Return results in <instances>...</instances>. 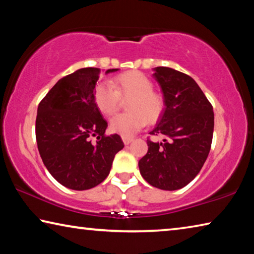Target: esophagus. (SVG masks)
<instances>
[{
    "label": "esophagus",
    "mask_w": 254,
    "mask_h": 254,
    "mask_svg": "<svg viewBox=\"0 0 254 254\" xmlns=\"http://www.w3.org/2000/svg\"><path fill=\"white\" fill-rule=\"evenodd\" d=\"M122 140H123L124 144L127 145V144H130V143L132 142V141H133V137H128V136H122Z\"/></svg>",
    "instance_id": "1"
}]
</instances>
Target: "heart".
<instances>
[{"mask_svg": "<svg viewBox=\"0 0 254 254\" xmlns=\"http://www.w3.org/2000/svg\"><path fill=\"white\" fill-rule=\"evenodd\" d=\"M153 83L140 71H127L115 77L110 83H100L94 92V102L102 114L111 117L119 110L122 100L127 103V113L115 115L110 122L112 132L123 136L133 135L161 117L165 103L160 94L152 91Z\"/></svg>", "mask_w": 254, "mask_h": 254, "instance_id": "b5f03b06", "label": "heart"}]
</instances>
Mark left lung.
I'll return each instance as SVG.
<instances>
[{"label": "left lung", "instance_id": "1", "mask_svg": "<svg viewBox=\"0 0 254 254\" xmlns=\"http://www.w3.org/2000/svg\"><path fill=\"white\" fill-rule=\"evenodd\" d=\"M160 85L165 110L147 140L148 152L139 161L140 174L151 186L176 190L194 179L208 157L214 131L213 106L196 81L169 67H156L152 75Z\"/></svg>", "mask_w": 254, "mask_h": 254}]
</instances>
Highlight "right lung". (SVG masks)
I'll list each match as a JSON object with an SVG mask.
<instances>
[{
    "instance_id": "right-lung-1",
    "label": "right lung",
    "mask_w": 254,
    "mask_h": 254,
    "mask_svg": "<svg viewBox=\"0 0 254 254\" xmlns=\"http://www.w3.org/2000/svg\"><path fill=\"white\" fill-rule=\"evenodd\" d=\"M98 78V68L76 70L58 80L38 106L36 139L40 157L51 176L74 190L100 185L124 147L119 134H105L107 122L94 102Z\"/></svg>"
}]
</instances>
